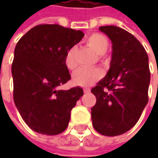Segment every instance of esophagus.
Here are the masks:
<instances>
[{
  "label": "esophagus",
  "mask_w": 158,
  "mask_h": 158,
  "mask_svg": "<svg viewBox=\"0 0 158 158\" xmlns=\"http://www.w3.org/2000/svg\"><path fill=\"white\" fill-rule=\"evenodd\" d=\"M83 91H84V93H89V92L90 91V89L84 88V89H83Z\"/></svg>",
  "instance_id": "obj_1"
}]
</instances>
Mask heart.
Returning <instances> with one entry per match:
<instances>
[{
  "mask_svg": "<svg viewBox=\"0 0 158 158\" xmlns=\"http://www.w3.org/2000/svg\"><path fill=\"white\" fill-rule=\"evenodd\" d=\"M86 44L97 54H99V57H102L108 48L109 40L105 35L95 32L90 34L86 39ZM76 48L75 46H72L66 53L64 61L66 67L69 70H74L76 68ZM102 76L103 72L99 69H79L73 74L72 82L77 86L87 87L98 82L102 78Z\"/></svg>",
  "mask_w": 158,
  "mask_h": 158,
  "instance_id": "heart-1",
  "label": "heart"
}]
</instances>
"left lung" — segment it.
<instances>
[{
  "mask_svg": "<svg viewBox=\"0 0 158 158\" xmlns=\"http://www.w3.org/2000/svg\"><path fill=\"white\" fill-rule=\"evenodd\" d=\"M112 44L110 69L91 89L97 102L91 108L95 130L106 136L122 135L136 124L148 103L149 57L136 38L124 29L99 27Z\"/></svg>",
  "mask_w": 158,
  "mask_h": 158,
  "instance_id": "left-lung-1",
  "label": "left lung"
}]
</instances>
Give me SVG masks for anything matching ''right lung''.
<instances>
[{
  "label": "right lung",
  "instance_id": "1",
  "mask_svg": "<svg viewBox=\"0 0 158 158\" xmlns=\"http://www.w3.org/2000/svg\"><path fill=\"white\" fill-rule=\"evenodd\" d=\"M84 37L82 31L59 24H40L17 42L11 67L14 102L24 122L46 135L62 133L83 95L80 87H59L70 80L65 56Z\"/></svg>",
  "mask_w": 158,
  "mask_h": 158
}]
</instances>
